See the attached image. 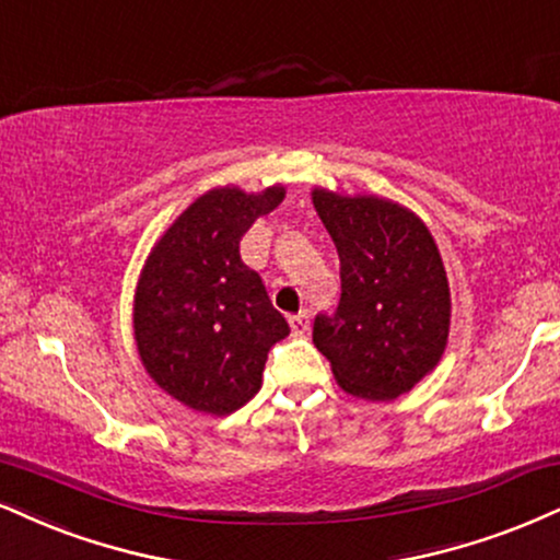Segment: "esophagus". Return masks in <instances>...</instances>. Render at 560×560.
Here are the masks:
<instances>
[{"label": "esophagus", "instance_id": "1", "mask_svg": "<svg viewBox=\"0 0 560 560\" xmlns=\"http://www.w3.org/2000/svg\"><path fill=\"white\" fill-rule=\"evenodd\" d=\"M291 329H293V335H306V329H308V314L306 312H299V314H293L291 319Z\"/></svg>", "mask_w": 560, "mask_h": 560}]
</instances>
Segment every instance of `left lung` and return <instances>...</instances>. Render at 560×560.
<instances>
[{
  "label": "left lung",
  "instance_id": "obj_1",
  "mask_svg": "<svg viewBox=\"0 0 560 560\" xmlns=\"http://www.w3.org/2000/svg\"><path fill=\"white\" fill-rule=\"evenodd\" d=\"M314 207L340 254V303L316 314L314 345L337 384L395 399L439 363L448 337V282L428 228L378 197L316 189Z\"/></svg>",
  "mask_w": 560,
  "mask_h": 560
}]
</instances>
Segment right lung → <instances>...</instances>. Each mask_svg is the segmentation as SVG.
I'll list each match as a JSON object with an SVG mask.
<instances>
[{"label":"right lung","instance_id":"right-lung-1","mask_svg":"<svg viewBox=\"0 0 560 560\" xmlns=\"http://www.w3.org/2000/svg\"><path fill=\"white\" fill-rule=\"evenodd\" d=\"M285 197L212 189L158 241L135 295V337L148 374L195 410L225 416L259 392L275 342L291 332L241 238Z\"/></svg>","mask_w":560,"mask_h":560}]
</instances>
